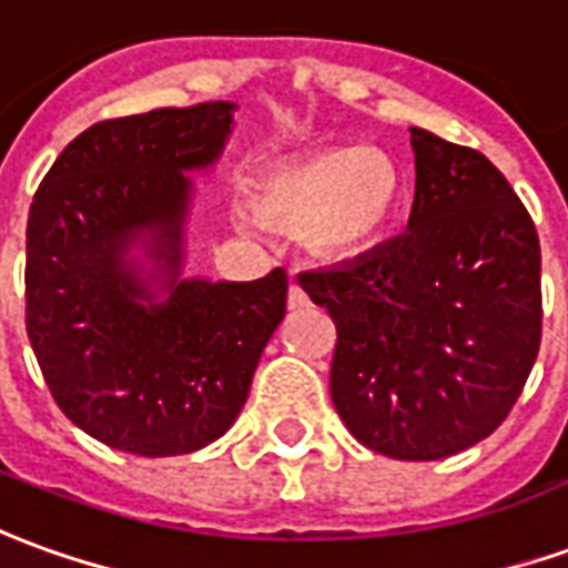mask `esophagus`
Wrapping results in <instances>:
<instances>
[{
    "instance_id": "34e87169",
    "label": "esophagus",
    "mask_w": 568,
    "mask_h": 568,
    "mask_svg": "<svg viewBox=\"0 0 568 568\" xmlns=\"http://www.w3.org/2000/svg\"><path fill=\"white\" fill-rule=\"evenodd\" d=\"M307 304H311L307 292H304L297 283L288 285V311H301V307H307Z\"/></svg>"
}]
</instances>
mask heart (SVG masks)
Here are the masks:
<instances>
[{
    "label": "heart",
    "instance_id": "obj_1",
    "mask_svg": "<svg viewBox=\"0 0 568 568\" xmlns=\"http://www.w3.org/2000/svg\"><path fill=\"white\" fill-rule=\"evenodd\" d=\"M261 215L307 233L316 252L356 257L378 245L406 202V174L384 146H320L257 178ZM245 224L252 215L240 209Z\"/></svg>",
    "mask_w": 568,
    "mask_h": 568
}]
</instances>
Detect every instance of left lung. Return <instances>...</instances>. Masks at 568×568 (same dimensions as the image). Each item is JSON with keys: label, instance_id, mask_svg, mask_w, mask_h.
Returning <instances> with one entry per match:
<instances>
[{"label": "left lung", "instance_id": "obj_1", "mask_svg": "<svg viewBox=\"0 0 568 568\" xmlns=\"http://www.w3.org/2000/svg\"><path fill=\"white\" fill-rule=\"evenodd\" d=\"M406 233L297 283L338 328L332 403L363 446L436 462L510 415L541 344V248L483 153L412 129Z\"/></svg>", "mask_w": 568, "mask_h": 568}]
</instances>
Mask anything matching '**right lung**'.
I'll list each match as a JSON object with an SVG mask.
<instances>
[{
  "label": "right lung",
  "instance_id": "add662e5",
  "mask_svg": "<svg viewBox=\"0 0 568 568\" xmlns=\"http://www.w3.org/2000/svg\"><path fill=\"white\" fill-rule=\"evenodd\" d=\"M233 110L209 101L104 119L36 190L27 335L63 415L110 449L165 458L227 434L283 323V267L255 283L181 276L187 172L215 165Z\"/></svg>",
  "mask_w": 568,
  "mask_h": 568
}]
</instances>
